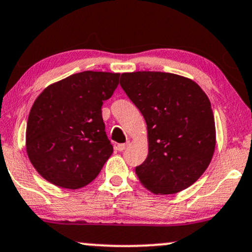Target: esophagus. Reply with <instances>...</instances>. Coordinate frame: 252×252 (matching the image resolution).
Masks as SVG:
<instances>
[{
    "label": "esophagus",
    "mask_w": 252,
    "mask_h": 252,
    "mask_svg": "<svg viewBox=\"0 0 252 252\" xmlns=\"http://www.w3.org/2000/svg\"><path fill=\"white\" fill-rule=\"evenodd\" d=\"M130 145V141H126V143H122V144H117V150L118 151H123L126 150V148H128Z\"/></svg>",
    "instance_id": "34e87169"
}]
</instances>
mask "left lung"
Returning <instances> with one entry per match:
<instances>
[{"label": "left lung", "mask_w": 252, "mask_h": 252, "mask_svg": "<svg viewBox=\"0 0 252 252\" xmlns=\"http://www.w3.org/2000/svg\"><path fill=\"white\" fill-rule=\"evenodd\" d=\"M120 83L147 123L148 156L135 169L142 186L156 195L189 188L207 170L216 147L207 94L170 72H123Z\"/></svg>", "instance_id": "8db88e82"}]
</instances>
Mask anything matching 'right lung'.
<instances>
[{"instance_id":"obj_1","label":"right lung","mask_w":252,"mask_h":252,"mask_svg":"<svg viewBox=\"0 0 252 252\" xmlns=\"http://www.w3.org/2000/svg\"><path fill=\"white\" fill-rule=\"evenodd\" d=\"M118 72L82 71L51 83L30 109L26 150L36 171L54 186H88L113 154L102 104L118 86Z\"/></svg>"}]
</instances>
